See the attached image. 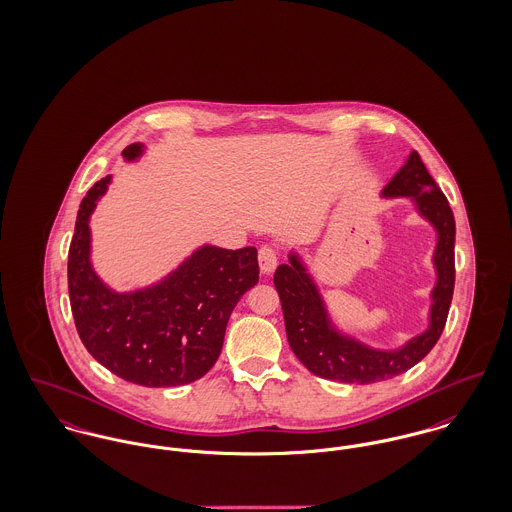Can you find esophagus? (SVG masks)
I'll use <instances>...</instances> for the list:
<instances>
[{"mask_svg": "<svg viewBox=\"0 0 512 512\" xmlns=\"http://www.w3.org/2000/svg\"><path fill=\"white\" fill-rule=\"evenodd\" d=\"M257 259H259L261 273L271 275L276 269V263H278V253H276V249H273L271 245H263V247L259 249Z\"/></svg>", "mask_w": 512, "mask_h": 512, "instance_id": "esophagus-1", "label": "esophagus"}]
</instances>
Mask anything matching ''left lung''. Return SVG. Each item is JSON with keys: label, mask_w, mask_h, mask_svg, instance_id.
Wrapping results in <instances>:
<instances>
[{"label": "left lung", "mask_w": 512, "mask_h": 512, "mask_svg": "<svg viewBox=\"0 0 512 512\" xmlns=\"http://www.w3.org/2000/svg\"><path fill=\"white\" fill-rule=\"evenodd\" d=\"M384 197H411L419 212L433 224L438 234L434 249L436 286L429 329L413 337L395 351L370 349L351 337L341 335L329 321L323 300L312 276L292 253L288 265L275 273V288L280 296L286 337L298 360L319 378L345 384H374L399 376L431 353L440 339L454 294V237L456 224L452 208L417 152L405 161L394 179L384 187Z\"/></svg>", "instance_id": "1"}]
</instances>
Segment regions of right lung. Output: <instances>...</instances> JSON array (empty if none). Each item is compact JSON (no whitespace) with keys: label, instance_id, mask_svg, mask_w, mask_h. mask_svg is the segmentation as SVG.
<instances>
[{"label":"right lung","instance_id":"right-lung-1","mask_svg":"<svg viewBox=\"0 0 512 512\" xmlns=\"http://www.w3.org/2000/svg\"><path fill=\"white\" fill-rule=\"evenodd\" d=\"M142 144L122 156L132 161ZM111 175L81 200L68 253V292L79 339L118 378L146 386H183L202 378L218 360L226 325L239 298L257 284V249L204 245L156 286L118 294L89 263V216Z\"/></svg>","mask_w":512,"mask_h":512}]
</instances>
